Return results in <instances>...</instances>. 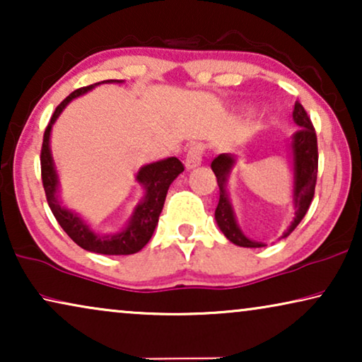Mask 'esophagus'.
Listing matches in <instances>:
<instances>
[{"label": "esophagus", "mask_w": 362, "mask_h": 362, "mask_svg": "<svg viewBox=\"0 0 362 362\" xmlns=\"http://www.w3.org/2000/svg\"><path fill=\"white\" fill-rule=\"evenodd\" d=\"M202 155H204V146H202L201 143L192 145L189 150H187V155L185 160V166L187 168V170H194V168L199 166L202 161Z\"/></svg>", "instance_id": "obj_1"}]
</instances>
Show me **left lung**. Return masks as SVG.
Instances as JSON below:
<instances>
[{
  "instance_id": "8db88e82",
  "label": "left lung",
  "mask_w": 362,
  "mask_h": 362,
  "mask_svg": "<svg viewBox=\"0 0 362 362\" xmlns=\"http://www.w3.org/2000/svg\"><path fill=\"white\" fill-rule=\"evenodd\" d=\"M293 122L300 127L298 132L293 133L290 141V153H291V170H293V206H295V217L288 229L284 232V237H288L295 227L300 224L303 219L308 207L313 201L315 186H316V175H318V143H316V133L311 123L310 117L306 115L303 105L300 102H295L293 108ZM235 156L229 153H222L214 161L211 163L212 171L217 177V185H219V204L216 207V222L219 226L227 239L232 244L239 247H264L262 242L252 240L240 230L237 224L234 207H232L229 191V176L232 168L235 165Z\"/></svg>"
}]
</instances>
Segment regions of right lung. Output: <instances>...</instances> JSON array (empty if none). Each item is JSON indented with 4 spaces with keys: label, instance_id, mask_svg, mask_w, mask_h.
<instances>
[{
    "label": "right lung",
    "instance_id": "obj_1",
    "mask_svg": "<svg viewBox=\"0 0 362 362\" xmlns=\"http://www.w3.org/2000/svg\"><path fill=\"white\" fill-rule=\"evenodd\" d=\"M123 81H103L92 83L88 87H82L74 90L71 95L64 98L61 105H57L56 112L52 113L51 122L44 132L42 150H41V176L42 186L46 191L47 204L51 207L54 217H56L59 226L66 230V234L76 242L78 247L88 252H95L102 255H130L140 252L143 247L151 239L153 232L158 226V219L165 206V199L170 189L171 182L185 171L182 163L175 156L165 158V160L150 163V165L141 166L136 173V182L143 187L141 201L135 206L132 212V217L122 230L115 234H98L82 219L77 212L62 206L59 199V176L54 165L52 153H51V132L56 120L61 115L64 108L71 103L74 98L83 95L92 88H95L100 83H113Z\"/></svg>",
    "mask_w": 362,
    "mask_h": 362
}]
</instances>
